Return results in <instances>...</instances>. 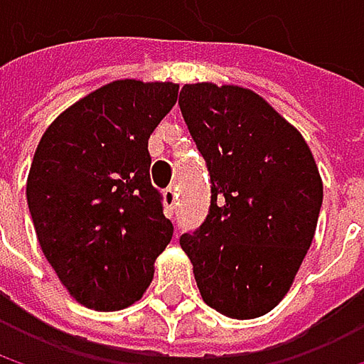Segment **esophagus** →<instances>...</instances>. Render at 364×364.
<instances>
[{
    "instance_id": "obj_1",
    "label": "esophagus",
    "mask_w": 364,
    "mask_h": 364,
    "mask_svg": "<svg viewBox=\"0 0 364 364\" xmlns=\"http://www.w3.org/2000/svg\"><path fill=\"white\" fill-rule=\"evenodd\" d=\"M162 198H164L166 213H168V215H173V213H175V208H177V189H175V187H166V189H164V193H162Z\"/></svg>"
}]
</instances>
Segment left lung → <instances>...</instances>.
I'll list each match as a JSON object with an SVG mask.
<instances>
[{
  "instance_id": "1",
  "label": "left lung",
  "mask_w": 364,
  "mask_h": 364,
  "mask_svg": "<svg viewBox=\"0 0 364 364\" xmlns=\"http://www.w3.org/2000/svg\"><path fill=\"white\" fill-rule=\"evenodd\" d=\"M179 107L210 177L208 215L181 236L202 299L230 318L263 316L316 232L323 181L312 151L247 88L187 84Z\"/></svg>"
}]
</instances>
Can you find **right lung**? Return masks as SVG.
Segmentation results:
<instances>
[{
	"label": "right lung",
	"instance_id": "right-lung-1",
	"mask_svg": "<svg viewBox=\"0 0 364 364\" xmlns=\"http://www.w3.org/2000/svg\"><path fill=\"white\" fill-rule=\"evenodd\" d=\"M177 95L171 82H113L60 113L37 145L27 179L37 240L86 308L141 299L173 238L147 143Z\"/></svg>",
	"mask_w": 364,
	"mask_h": 364
}]
</instances>
